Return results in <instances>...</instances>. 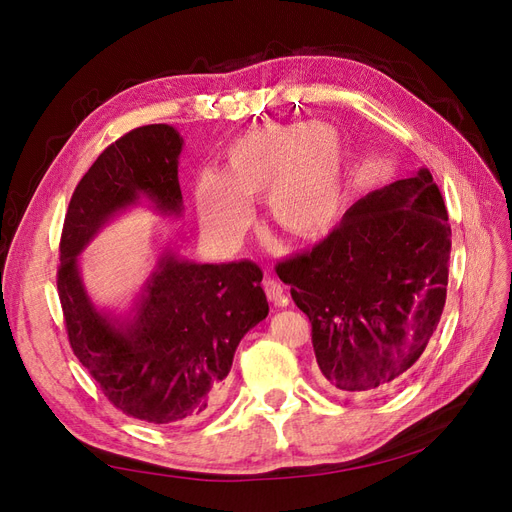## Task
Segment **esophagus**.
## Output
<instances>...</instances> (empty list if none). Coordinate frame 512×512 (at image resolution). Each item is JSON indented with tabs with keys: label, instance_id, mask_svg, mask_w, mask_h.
<instances>
[{
	"label": "esophagus",
	"instance_id": "1",
	"mask_svg": "<svg viewBox=\"0 0 512 512\" xmlns=\"http://www.w3.org/2000/svg\"><path fill=\"white\" fill-rule=\"evenodd\" d=\"M262 288H265V292H267V299L273 303V305H277V307H284L286 303H288V297H286V292H284V286L277 282V280H271V277H267L265 282H262Z\"/></svg>",
	"mask_w": 512,
	"mask_h": 512
}]
</instances>
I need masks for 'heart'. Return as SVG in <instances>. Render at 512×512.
<instances>
[{"instance_id": "heart-1", "label": "heart", "mask_w": 512, "mask_h": 512, "mask_svg": "<svg viewBox=\"0 0 512 512\" xmlns=\"http://www.w3.org/2000/svg\"><path fill=\"white\" fill-rule=\"evenodd\" d=\"M267 196V213L284 235L309 241L327 232L344 205V141L329 123H265L235 138L222 175L196 179L207 235L235 243L250 222L247 203Z\"/></svg>"}]
</instances>
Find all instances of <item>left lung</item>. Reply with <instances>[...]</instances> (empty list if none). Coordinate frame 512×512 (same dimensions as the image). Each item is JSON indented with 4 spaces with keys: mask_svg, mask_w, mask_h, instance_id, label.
Masks as SVG:
<instances>
[{
    "mask_svg": "<svg viewBox=\"0 0 512 512\" xmlns=\"http://www.w3.org/2000/svg\"><path fill=\"white\" fill-rule=\"evenodd\" d=\"M451 224L427 168L369 192L327 239L277 262L312 322L322 376L384 393L421 359L446 303Z\"/></svg>",
    "mask_w": 512,
    "mask_h": 512,
    "instance_id": "8db88e82",
    "label": "left lung"
}]
</instances>
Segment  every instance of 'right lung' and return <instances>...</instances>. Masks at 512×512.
Returning <instances> with one entry per match:
<instances>
[{
    "label": "right lung",
    "mask_w": 512,
    "mask_h": 512,
    "mask_svg": "<svg viewBox=\"0 0 512 512\" xmlns=\"http://www.w3.org/2000/svg\"><path fill=\"white\" fill-rule=\"evenodd\" d=\"M181 145L166 123L108 145L76 185L59 241L57 290L76 359L117 410L153 425L207 416L241 337L269 314L256 262L198 265L173 252L151 273L134 320H111L89 301L79 254L115 213L141 196L162 213H181Z\"/></svg>",
    "instance_id": "obj_1"
}]
</instances>
